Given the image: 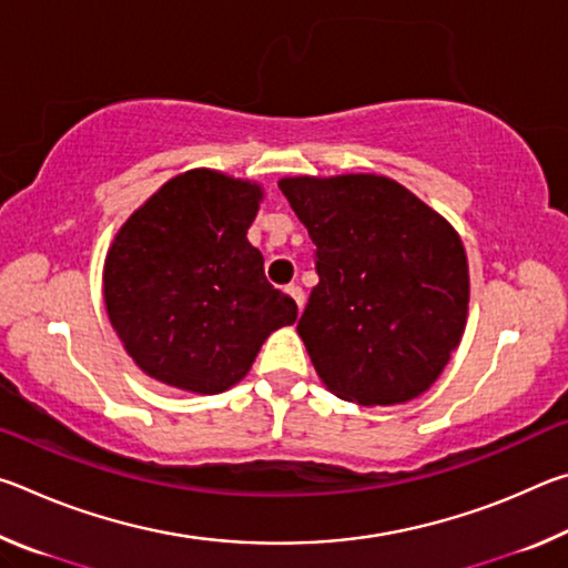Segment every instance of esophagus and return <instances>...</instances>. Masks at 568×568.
<instances>
[{
	"instance_id": "obj_1",
	"label": "esophagus",
	"mask_w": 568,
	"mask_h": 568,
	"mask_svg": "<svg viewBox=\"0 0 568 568\" xmlns=\"http://www.w3.org/2000/svg\"><path fill=\"white\" fill-rule=\"evenodd\" d=\"M285 291H287V295H291V297H293V301H295V305H297V311H301V307H303V301H305V295H303V291H301V285H295V283H291V285H287V287H285Z\"/></svg>"
}]
</instances>
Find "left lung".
Listing matches in <instances>:
<instances>
[{"mask_svg": "<svg viewBox=\"0 0 568 568\" xmlns=\"http://www.w3.org/2000/svg\"><path fill=\"white\" fill-rule=\"evenodd\" d=\"M315 243L318 285L297 333L343 400L420 396L458 348L468 313L460 237L436 210L381 175L277 182Z\"/></svg>", "mask_w": 568, "mask_h": 568, "instance_id": "obj_1", "label": "left lung"}]
</instances>
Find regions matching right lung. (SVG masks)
Instances as JSON below:
<instances>
[{
  "label": "right lung",
  "mask_w": 568,
  "mask_h": 568,
  "mask_svg": "<svg viewBox=\"0 0 568 568\" xmlns=\"http://www.w3.org/2000/svg\"><path fill=\"white\" fill-rule=\"evenodd\" d=\"M263 192L213 170H190L152 195L114 237L104 305L148 376L192 393H223L253 365L297 305L267 283L247 227Z\"/></svg>",
  "instance_id": "add662e5"
}]
</instances>
